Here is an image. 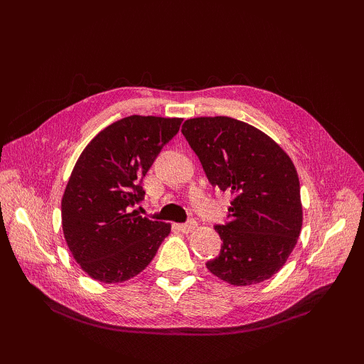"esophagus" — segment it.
<instances>
[{
    "label": "esophagus",
    "instance_id": "1",
    "mask_svg": "<svg viewBox=\"0 0 364 364\" xmlns=\"http://www.w3.org/2000/svg\"><path fill=\"white\" fill-rule=\"evenodd\" d=\"M178 228L182 230L183 234H191L193 230L197 228V225L196 223H185V225H179Z\"/></svg>",
    "mask_w": 364,
    "mask_h": 364
}]
</instances>
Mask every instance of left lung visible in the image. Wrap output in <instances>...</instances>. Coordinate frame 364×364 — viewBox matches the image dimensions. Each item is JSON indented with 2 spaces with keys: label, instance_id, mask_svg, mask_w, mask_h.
Returning a JSON list of instances; mask_svg holds the SVG:
<instances>
[{
  "label": "left lung",
  "instance_id": "1",
  "mask_svg": "<svg viewBox=\"0 0 364 364\" xmlns=\"http://www.w3.org/2000/svg\"><path fill=\"white\" fill-rule=\"evenodd\" d=\"M182 134L213 186L234 196L223 240L206 269L232 285L258 284L278 273L302 229L299 178L293 161L269 135L229 117L186 119Z\"/></svg>",
  "mask_w": 364,
  "mask_h": 364
}]
</instances>
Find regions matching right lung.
<instances>
[{
  "mask_svg": "<svg viewBox=\"0 0 364 364\" xmlns=\"http://www.w3.org/2000/svg\"><path fill=\"white\" fill-rule=\"evenodd\" d=\"M183 118L130 115L103 129L77 159L62 197V229L82 270L105 284L144 270L171 225L151 222L130 208L161 149Z\"/></svg>",
  "mask_w": 364,
  "mask_h": 364,
  "instance_id": "right-lung-1",
  "label": "right lung"
}]
</instances>
